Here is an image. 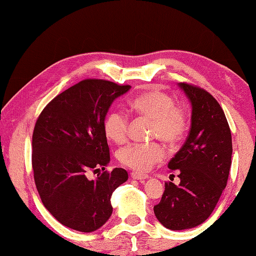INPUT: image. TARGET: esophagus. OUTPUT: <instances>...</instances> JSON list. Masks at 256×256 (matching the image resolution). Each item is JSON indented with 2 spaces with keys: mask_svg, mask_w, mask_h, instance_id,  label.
Instances as JSON below:
<instances>
[{
  "mask_svg": "<svg viewBox=\"0 0 256 256\" xmlns=\"http://www.w3.org/2000/svg\"><path fill=\"white\" fill-rule=\"evenodd\" d=\"M131 177H132L133 179H135V180H138V182H144L145 179L148 178V175H143V174L135 172H131Z\"/></svg>",
  "mask_w": 256,
  "mask_h": 256,
  "instance_id": "esophagus-1",
  "label": "esophagus"
}]
</instances>
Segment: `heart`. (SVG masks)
I'll return each mask as SVG.
<instances>
[{
    "mask_svg": "<svg viewBox=\"0 0 256 256\" xmlns=\"http://www.w3.org/2000/svg\"><path fill=\"white\" fill-rule=\"evenodd\" d=\"M138 116L153 121L152 138H160L170 145L178 143L186 133L188 118L182 108L175 106L172 96L160 89H150L135 96L130 102ZM130 130L128 116L123 111L113 108L103 120V131L106 138L116 144L128 138ZM118 160L132 170L145 172L165 157V150L158 143L130 144L121 148Z\"/></svg>",
    "mask_w": 256,
    "mask_h": 256,
    "instance_id": "b5f03b06",
    "label": "heart"
}]
</instances>
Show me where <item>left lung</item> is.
<instances>
[{
    "label": "left lung",
    "instance_id": "left-lung-1",
    "mask_svg": "<svg viewBox=\"0 0 256 256\" xmlns=\"http://www.w3.org/2000/svg\"><path fill=\"white\" fill-rule=\"evenodd\" d=\"M179 86L192 106L188 138L168 162L170 172H179L180 184L166 182L154 206L157 220L170 230L190 229L209 218L226 186L232 156L230 126L219 102L198 86Z\"/></svg>",
    "mask_w": 256,
    "mask_h": 256
}]
</instances>
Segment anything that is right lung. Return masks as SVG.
<instances>
[{"label":"right lung","instance_id":"obj_1","mask_svg":"<svg viewBox=\"0 0 256 256\" xmlns=\"http://www.w3.org/2000/svg\"><path fill=\"white\" fill-rule=\"evenodd\" d=\"M130 88L84 79L54 98L37 118L32 142L37 192L45 208L70 229L101 228L112 214L113 192L128 180L123 168L106 170L110 150L103 120L114 99ZM100 168L96 180L88 178Z\"/></svg>","mask_w":256,"mask_h":256}]
</instances>
